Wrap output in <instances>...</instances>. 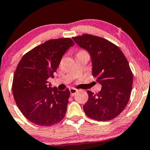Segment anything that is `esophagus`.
Listing matches in <instances>:
<instances>
[{
	"instance_id": "34e87169",
	"label": "esophagus",
	"mask_w": 150,
	"mask_h": 150,
	"mask_svg": "<svg viewBox=\"0 0 150 150\" xmlns=\"http://www.w3.org/2000/svg\"><path fill=\"white\" fill-rule=\"evenodd\" d=\"M70 92H71V96H74L75 94L78 92V90L76 88H70Z\"/></svg>"
}]
</instances>
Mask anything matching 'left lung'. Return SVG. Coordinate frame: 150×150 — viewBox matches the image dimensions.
Here are the masks:
<instances>
[{
	"label": "left lung",
	"instance_id": "1",
	"mask_svg": "<svg viewBox=\"0 0 150 150\" xmlns=\"http://www.w3.org/2000/svg\"><path fill=\"white\" fill-rule=\"evenodd\" d=\"M73 39L88 51L93 76L102 86L98 93L87 91L85 113L96 120L113 119L125 108L132 92L133 75L125 56L117 45L103 38L86 34Z\"/></svg>",
	"mask_w": 150,
	"mask_h": 150
}]
</instances>
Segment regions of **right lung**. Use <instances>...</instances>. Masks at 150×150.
<instances>
[{
	"mask_svg": "<svg viewBox=\"0 0 150 150\" xmlns=\"http://www.w3.org/2000/svg\"><path fill=\"white\" fill-rule=\"evenodd\" d=\"M73 45L70 38L47 41L26 53L18 63L13 79V96L30 122L49 127L65 116L69 89L52 88L48 79L54 77L64 53Z\"/></svg>",
	"mask_w": 150,
	"mask_h": 150,
	"instance_id": "right-lung-1",
	"label": "right lung"
}]
</instances>
